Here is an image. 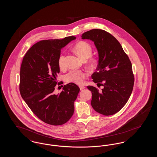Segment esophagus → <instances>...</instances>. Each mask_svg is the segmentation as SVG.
Instances as JSON below:
<instances>
[{
  "label": "esophagus",
  "mask_w": 157,
  "mask_h": 157,
  "mask_svg": "<svg viewBox=\"0 0 157 157\" xmlns=\"http://www.w3.org/2000/svg\"><path fill=\"white\" fill-rule=\"evenodd\" d=\"M85 88V87L83 85H80V86H79V88H80V90H83Z\"/></svg>",
  "instance_id": "obj_1"
}]
</instances>
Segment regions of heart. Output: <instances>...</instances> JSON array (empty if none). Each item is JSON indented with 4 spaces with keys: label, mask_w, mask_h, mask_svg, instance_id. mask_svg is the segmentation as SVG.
I'll list each match as a JSON object with an SVG mask.
<instances>
[{
    "label": "heart",
    "mask_w": 157,
    "mask_h": 157,
    "mask_svg": "<svg viewBox=\"0 0 157 157\" xmlns=\"http://www.w3.org/2000/svg\"><path fill=\"white\" fill-rule=\"evenodd\" d=\"M74 50L82 59H88L87 62L90 66H93L94 65L96 59L90 56L92 53V48L90 44L85 41L79 42L75 45ZM58 63L60 69H64L66 67L65 55L64 53L60 54L58 59ZM88 75L87 71L85 70L74 69L71 70L65 75V79L67 82L79 85L84 82V79Z\"/></svg>",
    "instance_id": "obj_1"
}]
</instances>
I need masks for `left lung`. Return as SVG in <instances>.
<instances>
[{"instance_id":"obj_1","label":"left lung","mask_w":157,"mask_h":157,"mask_svg":"<svg viewBox=\"0 0 157 157\" xmlns=\"http://www.w3.org/2000/svg\"><path fill=\"white\" fill-rule=\"evenodd\" d=\"M81 37L94 41L97 48L98 67L91 77L94 82L104 86L101 91L87 86L92 94L91 105L101 114L113 115L126 104L133 90L131 62L118 40L108 32L94 29L83 33Z\"/></svg>"}]
</instances>
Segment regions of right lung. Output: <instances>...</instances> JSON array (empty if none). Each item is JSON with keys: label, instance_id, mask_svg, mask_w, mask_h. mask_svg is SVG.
<instances>
[{"label": "right lung", "instance_id": "right-lung-1", "mask_svg": "<svg viewBox=\"0 0 157 157\" xmlns=\"http://www.w3.org/2000/svg\"><path fill=\"white\" fill-rule=\"evenodd\" d=\"M75 39L68 36L40 40L33 45L23 58L19 83L21 97L39 119L50 125L64 124L74 112V102L79 88L69 83L59 94L53 91L60 72L58 59L60 49Z\"/></svg>", "mask_w": 157, "mask_h": 157}]
</instances>
